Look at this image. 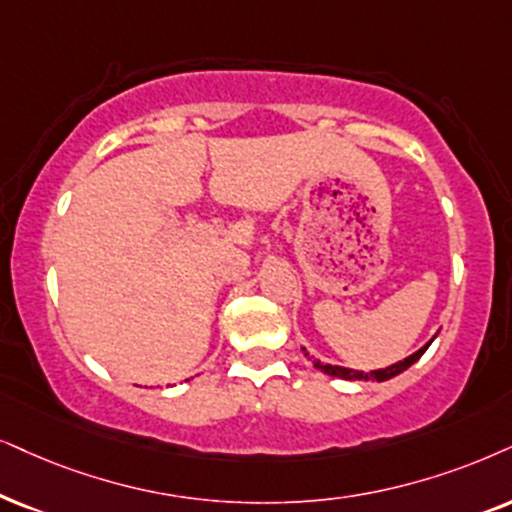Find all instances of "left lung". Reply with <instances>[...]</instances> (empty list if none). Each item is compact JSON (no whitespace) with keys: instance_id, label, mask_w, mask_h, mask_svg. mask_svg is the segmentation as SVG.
<instances>
[{"instance_id":"1","label":"left lung","mask_w":512,"mask_h":512,"mask_svg":"<svg viewBox=\"0 0 512 512\" xmlns=\"http://www.w3.org/2000/svg\"><path fill=\"white\" fill-rule=\"evenodd\" d=\"M430 342H432V340H430ZM430 342H428V345H425V347H420L416 354H411L409 359L399 361V364H392V366H387V368H380V371H371V373H364V371H352V368H342V366L323 364V361L314 359V357H309V352H304V357L312 359V361H314V366L319 368V371L328 373V375H335V378H342V380H378V383H383V380H390V378H394V375H399L401 371H406V368H409L411 364H416V361L425 354V349L430 347Z\"/></svg>"}]
</instances>
